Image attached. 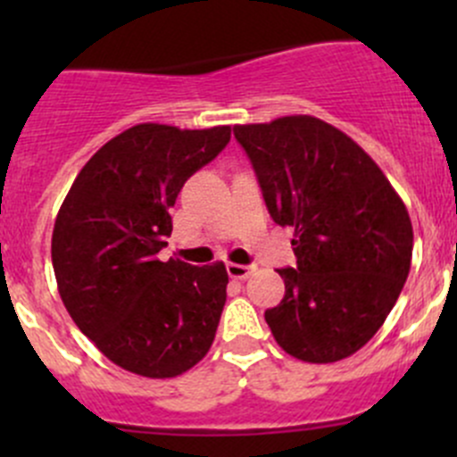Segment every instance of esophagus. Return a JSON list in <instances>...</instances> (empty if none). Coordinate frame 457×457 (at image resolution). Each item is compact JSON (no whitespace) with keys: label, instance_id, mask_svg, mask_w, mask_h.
I'll list each match as a JSON object with an SVG mask.
<instances>
[{"label":"esophagus","instance_id":"esophagus-1","mask_svg":"<svg viewBox=\"0 0 457 457\" xmlns=\"http://www.w3.org/2000/svg\"><path fill=\"white\" fill-rule=\"evenodd\" d=\"M252 271H254V265H238V262H228L229 278L245 280V278H250Z\"/></svg>","mask_w":457,"mask_h":457}]
</instances>
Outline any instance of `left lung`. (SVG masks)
Here are the masks:
<instances>
[{
  "label": "left lung",
  "mask_w": 457,
  "mask_h": 457,
  "mask_svg": "<svg viewBox=\"0 0 457 457\" xmlns=\"http://www.w3.org/2000/svg\"><path fill=\"white\" fill-rule=\"evenodd\" d=\"M271 219L294 229L296 267L278 270L285 296L265 312L276 343L305 362L365 347L411 270L409 212L376 161L310 114L234 126Z\"/></svg>",
  "instance_id": "left-lung-1"
}]
</instances>
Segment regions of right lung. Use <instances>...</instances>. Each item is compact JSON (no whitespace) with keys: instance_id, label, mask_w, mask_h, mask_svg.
I'll return each instance as SVG.
<instances>
[{"instance_id":"add662e5","label":"right lung","mask_w":457,"mask_h":457,"mask_svg":"<svg viewBox=\"0 0 457 457\" xmlns=\"http://www.w3.org/2000/svg\"><path fill=\"white\" fill-rule=\"evenodd\" d=\"M232 128L139 123L92 154L53 229L59 296L121 370L181 376L205 358L228 298L223 262L159 261L183 183L228 145Z\"/></svg>"}]
</instances>
